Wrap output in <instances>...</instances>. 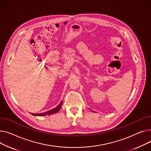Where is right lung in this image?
Wrapping results in <instances>:
<instances>
[{
  "label": "right lung",
  "mask_w": 151,
  "mask_h": 151,
  "mask_svg": "<svg viewBox=\"0 0 151 151\" xmlns=\"http://www.w3.org/2000/svg\"><path fill=\"white\" fill-rule=\"evenodd\" d=\"M62 104H63V101H61V102L60 103V104L57 106V107H56L55 108L53 109L50 110H49L47 111L44 112L42 113H31V114L34 115V116H46V115H50V114H54L60 110V109L61 107Z\"/></svg>",
  "instance_id": "right-lung-1"
}]
</instances>
